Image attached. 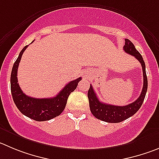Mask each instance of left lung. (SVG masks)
Returning a JSON list of instances; mask_svg holds the SVG:
<instances>
[{
  "mask_svg": "<svg viewBox=\"0 0 159 159\" xmlns=\"http://www.w3.org/2000/svg\"><path fill=\"white\" fill-rule=\"evenodd\" d=\"M125 43L123 47L124 51L134 56L138 61L141 63L143 76V89H142L140 96L136 101L126 105V106H115V105L107 104V103H103L100 102V100L98 99L93 86L90 84V88L88 91L90 111L97 119L106 121V122H121L135 115L141 107L142 103L144 100L145 96H146L147 90H148V78H147L146 75L145 63L143 61V57L140 53L136 49L134 44L129 40L125 39Z\"/></svg>",
  "mask_w": 159,
  "mask_h": 159,
  "instance_id": "obj_1",
  "label": "left lung"
}]
</instances>
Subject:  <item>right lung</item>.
<instances>
[{
  "label": "right lung",
  "mask_w": 159,
  "mask_h": 159,
  "mask_svg": "<svg viewBox=\"0 0 159 159\" xmlns=\"http://www.w3.org/2000/svg\"><path fill=\"white\" fill-rule=\"evenodd\" d=\"M28 45L25 46L13 65L11 74V92L15 104L22 114L38 121H48L59 116L66 107L68 96L75 90L81 78L71 81L52 98L37 99L26 96L18 84L17 70L19 62Z\"/></svg>",
  "instance_id": "1"
}]
</instances>
